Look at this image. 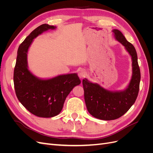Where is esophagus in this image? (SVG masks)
<instances>
[{
  "mask_svg": "<svg viewBox=\"0 0 153 153\" xmlns=\"http://www.w3.org/2000/svg\"><path fill=\"white\" fill-rule=\"evenodd\" d=\"M86 73L87 72L84 70V69H81L80 70H79V71H78V76H79L80 78H84L85 76L86 75Z\"/></svg>",
  "mask_w": 153,
  "mask_h": 153,
  "instance_id": "esophagus-1",
  "label": "esophagus"
}]
</instances>
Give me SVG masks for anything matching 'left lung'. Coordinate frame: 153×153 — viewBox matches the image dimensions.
<instances>
[{
  "mask_svg": "<svg viewBox=\"0 0 153 153\" xmlns=\"http://www.w3.org/2000/svg\"><path fill=\"white\" fill-rule=\"evenodd\" d=\"M115 39L124 47L131 57L132 76L129 84L123 91H110L87 78L82 81L84 99L88 112L92 116L105 121H110L123 115L135 103L139 91L140 71L136 50L125 38L122 32L113 29Z\"/></svg>",
  "mask_w": 153,
  "mask_h": 153,
  "instance_id": "obj_1",
  "label": "left lung"
}]
</instances>
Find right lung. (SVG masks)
Listing matches in <instances>:
<instances>
[{
    "mask_svg": "<svg viewBox=\"0 0 153 153\" xmlns=\"http://www.w3.org/2000/svg\"><path fill=\"white\" fill-rule=\"evenodd\" d=\"M56 28L43 24L32 31L18 48L14 69V85L18 100L30 113L40 117L57 115L61 112L68 95L81 83L77 73L41 78L29 69L27 54L33 40L44 32Z\"/></svg>",
    "mask_w": 153,
    "mask_h": 153,
    "instance_id": "right-lung-1",
    "label": "right lung"
}]
</instances>
